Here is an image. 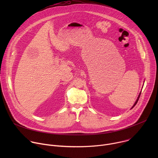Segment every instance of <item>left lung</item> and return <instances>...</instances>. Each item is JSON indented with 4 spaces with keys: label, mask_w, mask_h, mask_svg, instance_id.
I'll list each match as a JSON object with an SVG mask.
<instances>
[{
    "label": "left lung",
    "mask_w": 158,
    "mask_h": 158,
    "mask_svg": "<svg viewBox=\"0 0 158 158\" xmlns=\"http://www.w3.org/2000/svg\"><path fill=\"white\" fill-rule=\"evenodd\" d=\"M141 93L139 94V96H138V99L136 100V102H135V103H134V106H133V107H132V108H133L134 106H135V105H136V104H137V102H138V100H139V97H140V95H141Z\"/></svg>",
    "instance_id": "obj_1"
}]
</instances>
